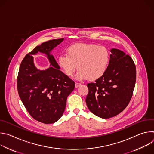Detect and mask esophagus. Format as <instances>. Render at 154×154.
Returning a JSON list of instances; mask_svg holds the SVG:
<instances>
[{
  "label": "esophagus",
  "mask_w": 154,
  "mask_h": 154,
  "mask_svg": "<svg viewBox=\"0 0 154 154\" xmlns=\"http://www.w3.org/2000/svg\"><path fill=\"white\" fill-rule=\"evenodd\" d=\"M80 85H81V83H78V82H76L75 83V88H77V87H79Z\"/></svg>",
  "instance_id": "1"
}]
</instances>
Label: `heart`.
Masks as SVG:
<instances>
[{
  "instance_id": "b5f03b06",
  "label": "heart",
  "mask_w": 154,
  "mask_h": 154,
  "mask_svg": "<svg viewBox=\"0 0 154 154\" xmlns=\"http://www.w3.org/2000/svg\"><path fill=\"white\" fill-rule=\"evenodd\" d=\"M67 54L59 57L60 67L69 77L73 75L78 67L76 78L79 80H96L101 77L109 62L108 49L94 44H74L68 48Z\"/></svg>"
}]
</instances>
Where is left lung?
Returning <instances> with one entry per match:
<instances>
[{"instance_id": "8db88e82", "label": "left lung", "mask_w": 154, "mask_h": 154, "mask_svg": "<svg viewBox=\"0 0 154 154\" xmlns=\"http://www.w3.org/2000/svg\"><path fill=\"white\" fill-rule=\"evenodd\" d=\"M108 68L94 82L88 83L86 103L95 115L104 119L121 113L129 103L136 82L135 64L128 55L112 49Z\"/></svg>"}]
</instances>
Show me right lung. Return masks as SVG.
<instances>
[{"label":"right lung","mask_w":154,"mask_h":154,"mask_svg":"<svg viewBox=\"0 0 154 154\" xmlns=\"http://www.w3.org/2000/svg\"><path fill=\"white\" fill-rule=\"evenodd\" d=\"M63 39L43 42L27 54L20 63L17 79L18 94L27 112L33 119L46 124L61 117L67 97L75 87V82L59 69V65L50 54ZM38 51L47 54L52 67L40 71L34 66L32 55Z\"/></svg>","instance_id":"right-lung-1"}]
</instances>
